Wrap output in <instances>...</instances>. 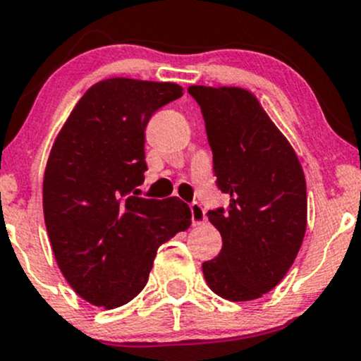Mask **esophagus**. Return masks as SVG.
<instances>
[{
  "label": "esophagus",
  "instance_id": "esophagus-1",
  "mask_svg": "<svg viewBox=\"0 0 361 361\" xmlns=\"http://www.w3.org/2000/svg\"><path fill=\"white\" fill-rule=\"evenodd\" d=\"M189 210H191V221H192V224L200 226V224H203V222H207L205 208L200 205L198 202H192L191 205H189Z\"/></svg>",
  "mask_w": 361,
  "mask_h": 361
}]
</instances>
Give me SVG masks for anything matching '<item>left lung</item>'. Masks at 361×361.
<instances>
[{"label":"left lung","mask_w":361,"mask_h":361,"mask_svg":"<svg viewBox=\"0 0 361 361\" xmlns=\"http://www.w3.org/2000/svg\"><path fill=\"white\" fill-rule=\"evenodd\" d=\"M212 149L215 185L229 205L208 210L222 250L203 262L208 287L228 300H254L276 287L306 233V179L295 151L259 100L235 87L192 85Z\"/></svg>","instance_id":"obj_1"}]
</instances>
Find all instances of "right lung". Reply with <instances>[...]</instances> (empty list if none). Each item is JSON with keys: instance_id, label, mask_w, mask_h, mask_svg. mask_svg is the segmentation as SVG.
I'll return each instance as SVG.
<instances>
[{"instance_id": "1", "label": "right lung", "mask_w": 361, "mask_h": 361, "mask_svg": "<svg viewBox=\"0 0 361 361\" xmlns=\"http://www.w3.org/2000/svg\"><path fill=\"white\" fill-rule=\"evenodd\" d=\"M179 97L176 83L99 81L51 147L43 179L48 238L68 283L94 306L130 302L146 287L159 245L191 226L177 196H135L147 170L146 126Z\"/></svg>"}]
</instances>
